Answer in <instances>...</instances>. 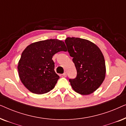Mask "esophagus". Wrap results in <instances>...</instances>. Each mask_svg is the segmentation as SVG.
<instances>
[{
    "mask_svg": "<svg viewBox=\"0 0 126 126\" xmlns=\"http://www.w3.org/2000/svg\"><path fill=\"white\" fill-rule=\"evenodd\" d=\"M63 77H66V72H64V73H63Z\"/></svg>",
    "mask_w": 126,
    "mask_h": 126,
    "instance_id": "esophagus-1",
    "label": "esophagus"
}]
</instances>
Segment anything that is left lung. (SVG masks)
<instances>
[{
	"label": "left lung",
	"instance_id": "8db88e82",
	"mask_svg": "<svg viewBox=\"0 0 126 126\" xmlns=\"http://www.w3.org/2000/svg\"><path fill=\"white\" fill-rule=\"evenodd\" d=\"M65 42L77 73L76 78L69 79L72 88L82 95L92 94L106 77V63L102 52L96 44L85 39L68 37Z\"/></svg>",
	"mask_w": 126,
	"mask_h": 126
}]
</instances>
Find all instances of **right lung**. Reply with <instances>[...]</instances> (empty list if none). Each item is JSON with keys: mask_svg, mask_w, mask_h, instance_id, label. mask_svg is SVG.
<instances>
[{"mask_svg": "<svg viewBox=\"0 0 126 126\" xmlns=\"http://www.w3.org/2000/svg\"><path fill=\"white\" fill-rule=\"evenodd\" d=\"M61 51H66V47L57 39L32 43L23 51L18 62L19 76L31 92L44 94L54 88L60 77L54 71L52 58Z\"/></svg>", "mask_w": 126, "mask_h": 126, "instance_id": "add662e5", "label": "right lung"}]
</instances>
